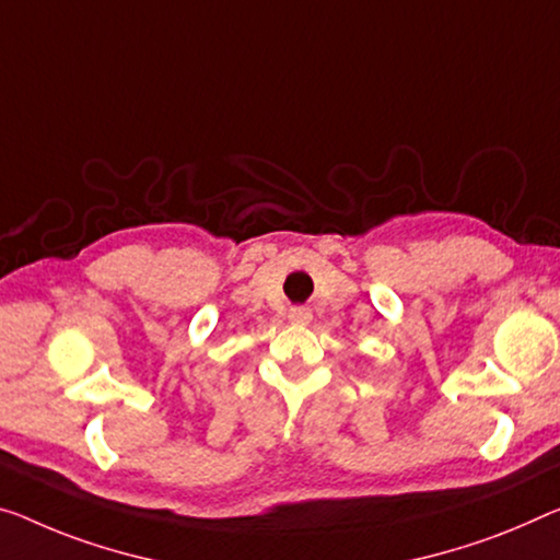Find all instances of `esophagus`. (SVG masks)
I'll return each instance as SVG.
<instances>
[{
	"instance_id": "obj_1",
	"label": "esophagus",
	"mask_w": 560,
	"mask_h": 560,
	"mask_svg": "<svg viewBox=\"0 0 560 560\" xmlns=\"http://www.w3.org/2000/svg\"><path fill=\"white\" fill-rule=\"evenodd\" d=\"M288 320L295 325H307L310 320H313V313H310L307 307H292L288 313Z\"/></svg>"
}]
</instances>
